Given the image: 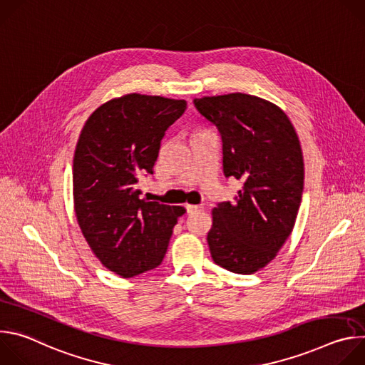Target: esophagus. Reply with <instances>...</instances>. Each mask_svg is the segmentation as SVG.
<instances>
[{
	"mask_svg": "<svg viewBox=\"0 0 365 365\" xmlns=\"http://www.w3.org/2000/svg\"><path fill=\"white\" fill-rule=\"evenodd\" d=\"M185 207H186L187 214H195V212H197V211H202V206H199V205H189V203H187Z\"/></svg>",
	"mask_w": 365,
	"mask_h": 365,
	"instance_id": "1",
	"label": "esophagus"
}]
</instances>
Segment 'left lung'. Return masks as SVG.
Segmentation results:
<instances>
[{"mask_svg":"<svg viewBox=\"0 0 365 365\" xmlns=\"http://www.w3.org/2000/svg\"><path fill=\"white\" fill-rule=\"evenodd\" d=\"M222 138L224 175L241 180L234 202H220L207 232L215 264L238 274L267 266L290 235L303 192V155L287 115L247 93L193 99Z\"/></svg>","mask_w":365,"mask_h":365,"instance_id":"left-lung-1","label":"left lung"}]
</instances>
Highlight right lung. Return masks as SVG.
<instances>
[{"label":"right lung","mask_w":365,"mask_h":365,"mask_svg":"<svg viewBox=\"0 0 365 365\" xmlns=\"http://www.w3.org/2000/svg\"><path fill=\"white\" fill-rule=\"evenodd\" d=\"M186 101L128 93L96 108L73 158L78 224L108 270L134 277L162 264L182 206L148 202L138 180L153 175L166 130Z\"/></svg>","instance_id":"obj_1"}]
</instances>
